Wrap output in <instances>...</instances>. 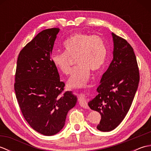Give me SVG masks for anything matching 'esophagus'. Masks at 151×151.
Returning a JSON list of instances; mask_svg holds the SVG:
<instances>
[{"label":"esophagus","mask_w":151,"mask_h":151,"mask_svg":"<svg viewBox=\"0 0 151 151\" xmlns=\"http://www.w3.org/2000/svg\"><path fill=\"white\" fill-rule=\"evenodd\" d=\"M79 104L82 107L84 108H88V101L86 99L85 95H81V97L79 98Z\"/></svg>","instance_id":"obj_1"}]
</instances>
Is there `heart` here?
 <instances>
[{"instance_id": "1", "label": "heart", "mask_w": 151, "mask_h": 151, "mask_svg": "<svg viewBox=\"0 0 151 151\" xmlns=\"http://www.w3.org/2000/svg\"><path fill=\"white\" fill-rule=\"evenodd\" d=\"M65 52H54L52 62L60 71L68 75L71 71L72 59L78 65L74 69L67 82L69 88H84L89 81L90 70L97 72L103 66L107 48L103 39L97 34L75 33L64 41Z\"/></svg>"}]
</instances>
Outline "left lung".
<instances>
[{
	"label": "left lung",
	"instance_id": "left-lung-1",
	"mask_svg": "<svg viewBox=\"0 0 151 151\" xmlns=\"http://www.w3.org/2000/svg\"><path fill=\"white\" fill-rule=\"evenodd\" d=\"M114 58L101 80L99 94L89 101L91 110L101 114L97 129H115L126 116L139 82V72L133 48L123 37L112 33Z\"/></svg>",
	"mask_w": 151,
	"mask_h": 151
}]
</instances>
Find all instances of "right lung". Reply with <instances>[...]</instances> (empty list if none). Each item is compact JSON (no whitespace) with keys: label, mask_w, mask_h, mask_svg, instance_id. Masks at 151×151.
Listing matches in <instances>:
<instances>
[{"label":"right lung","mask_w":151,"mask_h":151,"mask_svg":"<svg viewBox=\"0 0 151 151\" xmlns=\"http://www.w3.org/2000/svg\"><path fill=\"white\" fill-rule=\"evenodd\" d=\"M58 28L44 30L19 54L15 75L16 98L25 120L34 130L52 136L62 129L76 97L64 92L52 50Z\"/></svg>","instance_id":"1"}]
</instances>
